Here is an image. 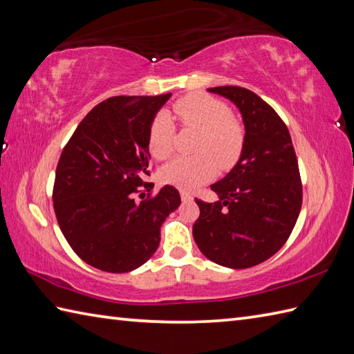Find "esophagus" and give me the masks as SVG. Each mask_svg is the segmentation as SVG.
<instances>
[{
    "label": "esophagus",
    "mask_w": 354,
    "mask_h": 354,
    "mask_svg": "<svg viewBox=\"0 0 354 354\" xmlns=\"http://www.w3.org/2000/svg\"><path fill=\"white\" fill-rule=\"evenodd\" d=\"M181 199H183V202H190V201H193V196H192L190 193L181 192Z\"/></svg>",
    "instance_id": "obj_1"
}]
</instances>
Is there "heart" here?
I'll use <instances>...</instances> for the list:
<instances>
[{
	"instance_id": "b5f03b06",
	"label": "heart",
	"mask_w": 354,
	"mask_h": 354,
	"mask_svg": "<svg viewBox=\"0 0 354 354\" xmlns=\"http://www.w3.org/2000/svg\"><path fill=\"white\" fill-rule=\"evenodd\" d=\"M175 115L184 127L199 131L192 158H176L164 165L160 176L165 184L183 190H193L214 176L221 169L234 165L245 146V126L230 114L227 103L208 94H189L179 99ZM173 127L167 114H160L150 126L149 150L156 160H167L173 152Z\"/></svg>"
}]
</instances>
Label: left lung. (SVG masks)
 I'll return each instance as SVG.
<instances>
[{
	"label": "left lung",
	"instance_id": "left-lung-1",
	"mask_svg": "<svg viewBox=\"0 0 354 354\" xmlns=\"http://www.w3.org/2000/svg\"><path fill=\"white\" fill-rule=\"evenodd\" d=\"M208 91L236 104L246 137L237 164L212 185L219 201L196 199L201 214L193 237L217 265L251 268L272 257L295 227L303 204L297 155L288 126L257 94L240 86Z\"/></svg>",
	"mask_w": 354,
	"mask_h": 354
}]
</instances>
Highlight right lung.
Segmentation results:
<instances>
[{
    "label": "right lung",
    "mask_w": 354,
    "mask_h": 354,
    "mask_svg": "<svg viewBox=\"0 0 354 354\" xmlns=\"http://www.w3.org/2000/svg\"><path fill=\"white\" fill-rule=\"evenodd\" d=\"M170 95H118L99 103L59 158L53 187L57 223L73 251L104 272L145 265L160 246L165 217L181 204L171 185L135 201L140 187L150 184L145 183L150 126Z\"/></svg>",
    "instance_id": "add662e5"
}]
</instances>
